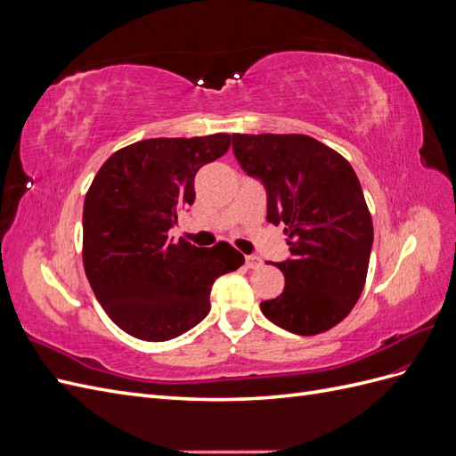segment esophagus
<instances>
[{
    "label": "esophagus",
    "instance_id": "esophagus-1",
    "mask_svg": "<svg viewBox=\"0 0 456 456\" xmlns=\"http://www.w3.org/2000/svg\"><path fill=\"white\" fill-rule=\"evenodd\" d=\"M245 266L247 268H258V266H262V260L256 255H247L245 256Z\"/></svg>",
    "mask_w": 456,
    "mask_h": 456
}]
</instances>
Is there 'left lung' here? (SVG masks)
<instances>
[{
    "label": "left lung",
    "instance_id": "8db88e82",
    "mask_svg": "<svg viewBox=\"0 0 456 456\" xmlns=\"http://www.w3.org/2000/svg\"><path fill=\"white\" fill-rule=\"evenodd\" d=\"M247 175L268 191V223L281 224L291 258L280 297L260 302L272 323L312 337L333 329L362 297L372 218L352 165L308 134H232Z\"/></svg>",
    "mask_w": 456,
    "mask_h": 456
}]
</instances>
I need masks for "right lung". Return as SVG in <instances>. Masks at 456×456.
<instances>
[{
    "label": "right lung",
    "instance_id": "obj_1",
    "mask_svg": "<svg viewBox=\"0 0 456 456\" xmlns=\"http://www.w3.org/2000/svg\"><path fill=\"white\" fill-rule=\"evenodd\" d=\"M232 134L148 139L114 151L84 203V268L101 306L127 335L163 342L211 310L218 275L245 258L226 241L196 247L169 230L194 203V178L224 156Z\"/></svg>",
    "mask_w": 456,
    "mask_h": 456
}]
</instances>
